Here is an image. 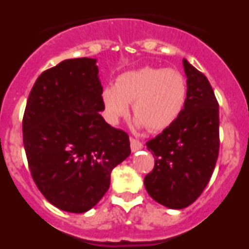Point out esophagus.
<instances>
[{"mask_svg": "<svg viewBox=\"0 0 249 249\" xmlns=\"http://www.w3.org/2000/svg\"><path fill=\"white\" fill-rule=\"evenodd\" d=\"M142 147H143V143H142L140 140L131 137V149L132 151L136 152V151H138V149L142 148Z\"/></svg>", "mask_w": 249, "mask_h": 249, "instance_id": "obj_1", "label": "esophagus"}]
</instances>
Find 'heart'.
I'll use <instances>...</instances> for the list:
<instances>
[{"label":"heart","instance_id":"obj_1","mask_svg":"<svg viewBox=\"0 0 249 249\" xmlns=\"http://www.w3.org/2000/svg\"><path fill=\"white\" fill-rule=\"evenodd\" d=\"M187 97L183 76L171 68L143 67L123 73L116 86L103 91V103L111 122L128 113V103L138 126L160 132L181 114Z\"/></svg>","mask_w":249,"mask_h":249}]
</instances>
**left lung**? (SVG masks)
I'll list each match as a JSON object with an SVG mask.
<instances>
[{
  "instance_id": "obj_1",
  "label": "left lung",
  "mask_w": 249,
  "mask_h": 249,
  "mask_svg": "<svg viewBox=\"0 0 249 249\" xmlns=\"http://www.w3.org/2000/svg\"><path fill=\"white\" fill-rule=\"evenodd\" d=\"M187 97L177 120L147 142L155 167L144 187L160 204L182 210L198 198L212 177L219 152V109L207 77L187 59Z\"/></svg>"
}]
</instances>
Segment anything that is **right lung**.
Here are the masks:
<instances>
[{"mask_svg":"<svg viewBox=\"0 0 249 249\" xmlns=\"http://www.w3.org/2000/svg\"><path fill=\"white\" fill-rule=\"evenodd\" d=\"M94 58L66 59L37 78L22 131L28 167L45 198L83 213L108 191L111 172L131 153L126 132L109 126Z\"/></svg>","mask_w":249,"mask_h":249,"instance_id":"add662e5","label":"right lung"}]
</instances>
